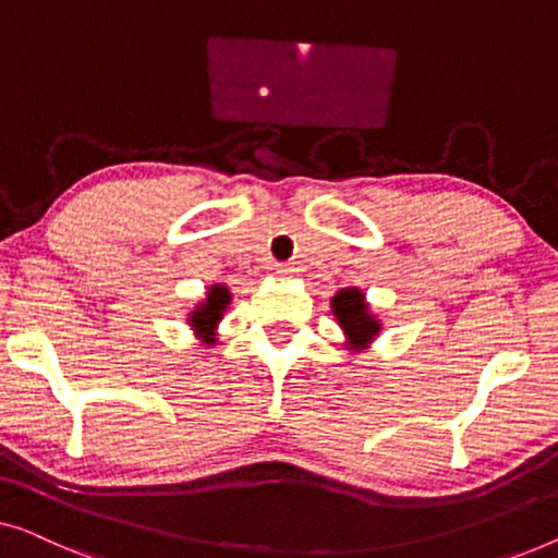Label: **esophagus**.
Here are the masks:
<instances>
[{"label":"esophagus","instance_id":"obj_1","mask_svg":"<svg viewBox=\"0 0 558 558\" xmlns=\"http://www.w3.org/2000/svg\"><path fill=\"white\" fill-rule=\"evenodd\" d=\"M294 271H296V269H294L292 264H277V274H279V277H292Z\"/></svg>","mask_w":558,"mask_h":558}]
</instances>
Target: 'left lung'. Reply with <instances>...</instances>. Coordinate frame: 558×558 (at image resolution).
<instances>
[{
	"label": "left lung",
	"mask_w": 558,
	"mask_h": 558,
	"mask_svg": "<svg viewBox=\"0 0 558 558\" xmlns=\"http://www.w3.org/2000/svg\"><path fill=\"white\" fill-rule=\"evenodd\" d=\"M332 310L347 337L352 339V344L360 347L365 344L369 337L377 335L379 325L367 314L365 296H362V292H357V289H342V292L335 294Z\"/></svg>",
	"instance_id": "1"
}]
</instances>
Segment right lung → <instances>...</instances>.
<instances>
[{"instance_id": "right-lung-1", "label": "right lung", "mask_w": 558, "mask_h": 558, "mask_svg": "<svg viewBox=\"0 0 558 558\" xmlns=\"http://www.w3.org/2000/svg\"><path fill=\"white\" fill-rule=\"evenodd\" d=\"M229 299H231L229 289L214 287L211 292H208L206 304L198 306V310L191 314V325L196 327L198 332H208V329H211L216 322L221 319V312L226 310V304H229ZM208 342H211V339H208Z\"/></svg>"}]
</instances>
